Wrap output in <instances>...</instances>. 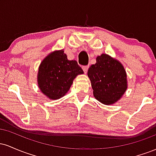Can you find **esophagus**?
<instances>
[{"instance_id":"34e87169","label":"esophagus","mask_w":156,"mask_h":156,"mask_svg":"<svg viewBox=\"0 0 156 156\" xmlns=\"http://www.w3.org/2000/svg\"><path fill=\"white\" fill-rule=\"evenodd\" d=\"M83 72L85 73H87V70H88V68H89V66L88 65H87V66H83Z\"/></svg>"}]
</instances>
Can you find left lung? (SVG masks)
I'll use <instances>...</instances> for the list:
<instances>
[{"instance_id": "1", "label": "left lung", "mask_w": 156, "mask_h": 156, "mask_svg": "<svg viewBox=\"0 0 156 156\" xmlns=\"http://www.w3.org/2000/svg\"><path fill=\"white\" fill-rule=\"evenodd\" d=\"M88 69L94 98L105 105L112 104L127 89L126 73L123 66L106 54L96 58Z\"/></svg>"}]
</instances>
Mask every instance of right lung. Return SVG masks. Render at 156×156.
I'll return each instance as SVG.
<instances>
[{
	"label": "right lung",
	"instance_id": "add662e5",
	"mask_svg": "<svg viewBox=\"0 0 156 156\" xmlns=\"http://www.w3.org/2000/svg\"><path fill=\"white\" fill-rule=\"evenodd\" d=\"M83 73L78 62L68 60L63 51L53 52L39 66V87L50 99H59L68 92L74 78Z\"/></svg>",
	"mask_w": 156,
	"mask_h": 156
}]
</instances>
